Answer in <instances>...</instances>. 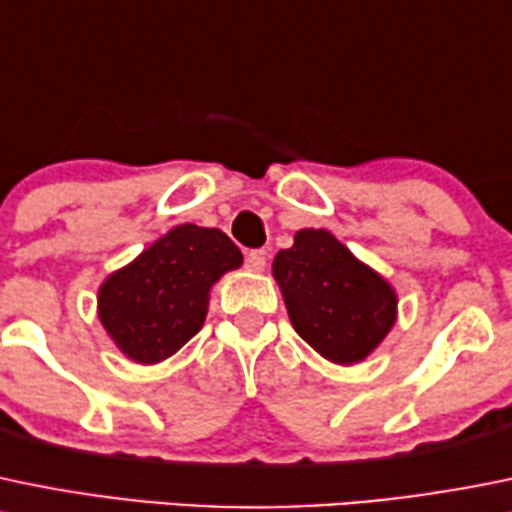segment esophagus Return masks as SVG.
Wrapping results in <instances>:
<instances>
[{
    "mask_svg": "<svg viewBox=\"0 0 512 512\" xmlns=\"http://www.w3.org/2000/svg\"><path fill=\"white\" fill-rule=\"evenodd\" d=\"M265 265H267V255L262 250H252L250 255L245 257V267L250 272H262L265 270Z\"/></svg>",
    "mask_w": 512,
    "mask_h": 512,
    "instance_id": "1",
    "label": "esophagus"
}]
</instances>
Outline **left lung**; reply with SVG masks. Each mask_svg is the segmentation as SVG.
Listing matches in <instances>:
<instances>
[{
	"label": "left lung",
	"mask_w": 512,
	"mask_h": 512,
	"mask_svg": "<svg viewBox=\"0 0 512 512\" xmlns=\"http://www.w3.org/2000/svg\"><path fill=\"white\" fill-rule=\"evenodd\" d=\"M272 275L297 335L337 365L365 360L398 317L390 282L327 230L297 232L295 245L275 255Z\"/></svg>",
	"instance_id": "obj_1"
}]
</instances>
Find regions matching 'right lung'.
Returning a JSON list of instances; mask_svg holds the SVG:
<instances>
[{
  "mask_svg": "<svg viewBox=\"0 0 512 512\" xmlns=\"http://www.w3.org/2000/svg\"><path fill=\"white\" fill-rule=\"evenodd\" d=\"M240 265L222 230L177 225L102 282L99 320L130 360L155 365L200 332L212 285Z\"/></svg>",
  "mask_w": 512,
  "mask_h": 512,
  "instance_id": "add662e5",
  "label": "right lung"
}]
</instances>
